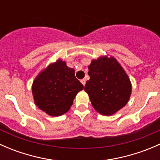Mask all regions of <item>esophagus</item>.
Returning <instances> with one entry per match:
<instances>
[{
  "label": "esophagus",
  "instance_id": "esophagus-1",
  "mask_svg": "<svg viewBox=\"0 0 160 160\" xmlns=\"http://www.w3.org/2000/svg\"><path fill=\"white\" fill-rule=\"evenodd\" d=\"M80 82H81V83H82V84H83V86H84V85H85V83H86V80H85V79H83V80H80Z\"/></svg>",
  "mask_w": 160,
  "mask_h": 160
}]
</instances>
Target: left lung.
<instances>
[{
  "label": "left lung",
  "mask_w": 160,
  "mask_h": 160,
  "mask_svg": "<svg viewBox=\"0 0 160 160\" xmlns=\"http://www.w3.org/2000/svg\"><path fill=\"white\" fill-rule=\"evenodd\" d=\"M84 90L88 93L93 108L103 115H112L128 103L132 84L119 62L111 56L93 59L88 67Z\"/></svg>",
  "instance_id": "obj_1"
}]
</instances>
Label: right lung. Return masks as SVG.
Returning a JSON list of instances; mask_svg holds the SVG:
<instances>
[{"mask_svg": "<svg viewBox=\"0 0 160 160\" xmlns=\"http://www.w3.org/2000/svg\"><path fill=\"white\" fill-rule=\"evenodd\" d=\"M83 86L75 71L58 59L42 71L32 84L35 104L50 116H60L70 110L73 100Z\"/></svg>", "mask_w": 160, "mask_h": 160, "instance_id": "add662e5", "label": "right lung"}]
</instances>
